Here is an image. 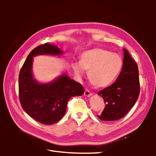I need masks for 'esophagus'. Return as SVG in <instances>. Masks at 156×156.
I'll list each match as a JSON object with an SVG mask.
<instances>
[{"label":"esophagus","mask_w":156,"mask_h":156,"mask_svg":"<svg viewBox=\"0 0 156 156\" xmlns=\"http://www.w3.org/2000/svg\"><path fill=\"white\" fill-rule=\"evenodd\" d=\"M84 96L90 97L92 95V94L88 90V89H85V91H84Z\"/></svg>","instance_id":"obj_1"}]
</instances>
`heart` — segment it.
Listing matches in <instances>:
<instances>
[{"instance_id": "obj_1", "label": "heart", "mask_w": 156, "mask_h": 156, "mask_svg": "<svg viewBox=\"0 0 156 156\" xmlns=\"http://www.w3.org/2000/svg\"><path fill=\"white\" fill-rule=\"evenodd\" d=\"M122 67L120 56L100 48L84 51L80 63L73 65V71L79 78L83 76L84 70L88 71L89 80L96 88L110 85L119 75Z\"/></svg>"}]
</instances>
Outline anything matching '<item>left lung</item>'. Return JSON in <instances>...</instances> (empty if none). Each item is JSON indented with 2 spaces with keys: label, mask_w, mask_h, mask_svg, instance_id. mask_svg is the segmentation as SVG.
Listing matches in <instances>:
<instances>
[{
  "label": "left lung",
  "mask_w": 156,
  "mask_h": 156,
  "mask_svg": "<svg viewBox=\"0 0 156 156\" xmlns=\"http://www.w3.org/2000/svg\"><path fill=\"white\" fill-rule=\"evenodd\" d=\"M122 71L115 82L98 93L104 99L105 107L98 118L113 121L123 118L134 106L140 94L139 72L137 63L128 51L123 49Z\"/></svg>",
  "instance_id": "left-lung-1"
}]
</instances>
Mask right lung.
Here are the masks:
<instances>
[{"instance_id":"obj_1","label":"right lung","mask_w":156,"mask_h":156,"mask_svg":"<svg viewBox=\"0 0 156 156\" xmlns=\"http://www.w3.org/2000/svg\"><path fill=\"white\" fill-rule=\"evenodd\" d=\"M62 53L56 45L41 44L30 53L19 73L18 90L21 106L29 115L44 125L58 122L65 114L69 100L84 94L82 84L70 78L67 73L47 83H41L34 78L32 73L34 56H60Z\"/></svg>"}]
</instances>
